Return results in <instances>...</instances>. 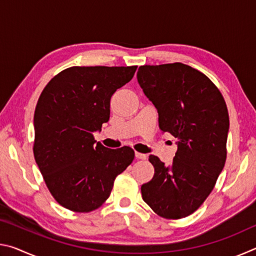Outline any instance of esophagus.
<instances>
[{
	"instance_id": "esophagus-1",
	"label": "esophagus",
	"mask_w": 256,
	"mask_h": 256,
	"mask_svg": "<svg viewBox=\"0 0 256 256\" xmlns=\"http://www.w3.org/2000/svg\"><path fill=\"white\" fill-rule=\"evenodd\" d=\"M136 159H146V154H141V152H136Z\"/></svg>"
}]
</instances>
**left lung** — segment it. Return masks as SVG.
<instances>
[{"mask_svg":"<svg viewBox=\"0 0 256 256\" xmlns=\"http://www.w3.org/2000/svg\"><path fill=\"white\" fill-rule=\"evenodd\" d=\"M138 82L157 108L159 128L177 138L170 166L150 154L152 180L144 201L166 219L188 216L214 190L227 157L229 115L222 92L202 72L183 63L142 66Z\"/></svg>","mask_w":256,"mask_h":256,"instance_id":"1","label":"left lung"}]
</instances>
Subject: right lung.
<instances>
[{
    "label": "right lung",
    "mask_w": 256,
    "mask_h": 256,
    "mask_svg": "<svg viewBox=\"0 0 256 256\" xmlns=\"http://www.w3.org/2000/svg\"><path fill=\"white\" fill-rule=\"evenodd\" d=\"M138 66H72L42 90L34 115V156L60 206L90 212L110 196L116 176L134 159L130 146L96 144L94 132L108 122L110 98Z\"/></svg>",
    "instance_id": "add662e5"
}]
</instances>
